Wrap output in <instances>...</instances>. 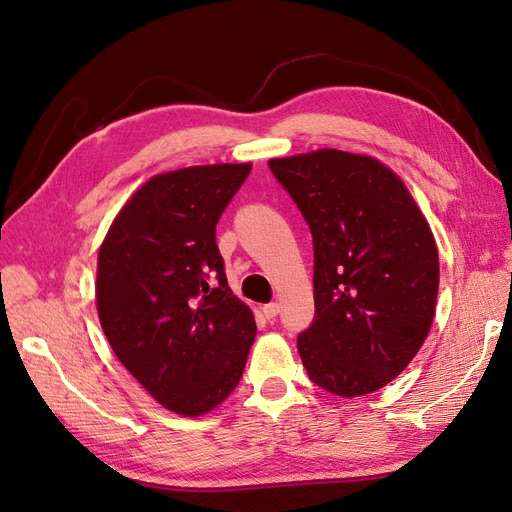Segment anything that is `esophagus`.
<instances>
[{
	"label": "esophagus",
	"mask_w": 512,
	"mask_h": 512,
	"mask_svg": "<svg viewBox=\"0 0 512 512\" xmlns=\"http://www.w3.org/2000/svg\"><path fill=\"white\" fill-rule=\"evenodd\" d=\"M262 314L267 316V320H273L277 314H280V305H277V303H267V305H262Z\"/></svg>",
	"instance_id": "obj_1"
}]
</instances>
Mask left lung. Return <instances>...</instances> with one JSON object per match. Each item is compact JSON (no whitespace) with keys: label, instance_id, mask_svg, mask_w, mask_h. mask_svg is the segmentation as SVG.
Instances as JSON below:
<instances>
[{"label":"left lung","instance_id":"8db88e82","mask_svg":"<svg viewBox=\"0 0 512 512\" xmlns=\"http://www.w3.org/2000/svg\"><path fill=\"white\" fill-rule=\"evenodd\" d=\"M269 166L314 237L316 316L297 339L307 376L339 397L374 393L410 365L436 316L429 222L395 170L365 153L316 149Z\"/></svg>","mask_w":512,"mask_h":512}]
</instances>
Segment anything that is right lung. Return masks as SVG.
<instances>
[{"label":"right lung","instance_id":"1","mask_svg":"<svg viewBox=\"0 0 512 512\" xmlns=\"http://www.w3.org/2000/svg\"><path fill=\"white\" fill-rule=\"evenodd\" d=\"M250 170L241 162L153 175L98 250L96 305L108 344L160 406L181 416H203L235 391L256 337L215 243V224Z\"/></svg>","mask_w":512,"mask_h":512}]
</instances>
